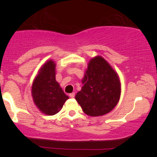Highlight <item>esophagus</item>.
I'll return each instance as SVG.
<instances>
[{"instance_id":"1","label":"esophagus","mask_w":157,"mask_h":157,"mask_svg":"<svg viewBox=\"0 0 157 157\" xmlns=\"http://www.w3.org/2000/svg\"><path fill=\"white\" fill-rule=\"evenodd\" d=\"M69 96H70V98H75V93H71V94H69Z\"/></svg>"}]
</instances>
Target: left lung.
I'll return each mask as SVG.
<instances>
[{"instance_id":"left-lung-1","label":"left lung","mask_w":157,"mask_h":157,"mask_svg":"<svg viewBox=\"0 0 157 157\" xmlns=\"http://www.w3.org/2000/svg\"><path fill=\"white\" fill-rule=\"evenodd\" d=\"M82 82L83 86L75 95V100L88 116H104L120 101L121 84L119 76L101 56L90 60Z\"/></svg>"}]
</instances>
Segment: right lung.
Returning <instances> with one entry per match:
<instances>
[{"label":"right lung","instance_id":"add662e5","mask_svg":"<svg viewBox=\"0 0 157 157\" xmlns=\"http://www.w3.org/2000/svg\"><path fill=\"white\" fill-rule=\"evenodd\" d=\"M34 103L42 113L56 114L63 108L68 96L56 80V63L49 59L42 65L34 78L31 88Z\"/></svg>","mask_w":157,"mask_h":157}]
</instances>
